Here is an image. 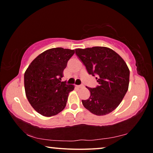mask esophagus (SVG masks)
Listing matches in <instances>:
<instances>
[{
  "label": "esophagus",
  "instance_id": "obj_1",
  "mask_svg": "<svg viewBox=\"0 0 153 153\" xmlns=\"http://www.w3.org/2000/svg\"><path fill=\"white\" fill-rule=\"evenodd\" d=\"M77 88H84V86L83 85H79V86H76Z\"/></svg>",
  "mask_w": 153,
  "mask_h": 153
}]
</instances>
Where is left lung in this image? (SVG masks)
Here are the masks:
<instances>
[{
    "instance_id": "obj_1",
    "label": "left lung",
    "mask_w": 153,
    "mask_h": 153,
    "mask_svg": "<svg viewBox=\"0 0 153 153\" xmlns=\"http://www.w3.org/2000/svg\"><path fill=\"white\" fill-rule=\"evenodd\" d=\"M76 53L89 74L97 76L98 86L87 87L90 92L84 107L98 116L105 115L117 108L128 90L129 70L121 56L109 48L94 46L76 48Z\"/></svg>"
}]
</instances>
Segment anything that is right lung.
I'll return each mask as SVG.
<instances>
[{"label":"right lung","mask_w":153,"mask_h":153,"mask_svg":"<svg viewBox=\"0 0 153 153\" xmlns=\"http://www.w3.org/2000/svg\"><path fill=\"white\" fill-rule=\"evenodd\" d=\"M75 50L53 48L40 54L24 74V87L28 101L36 111L52 117L65 107L74 85L61 82L67 61Z\"/></svg>","instance_id":"obj_1"}]
</instances>
